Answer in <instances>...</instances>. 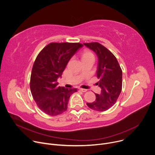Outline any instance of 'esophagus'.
<instances>
[{"mask_svg": "<svg viewBox=\"0 0 155 155\" xmlns=\"http://www.w3.org/2000/svg\"><path fill=\"white\" fill-rule=\"evenodd\" d=\"M78 91H81V92H86V90L85 89H82V88H78L77 89Z\"/></svg>", "mask_w": 155, "mask_h": 155, "instance_id": "obj_1", "label": "esophagus"}]
</instances>
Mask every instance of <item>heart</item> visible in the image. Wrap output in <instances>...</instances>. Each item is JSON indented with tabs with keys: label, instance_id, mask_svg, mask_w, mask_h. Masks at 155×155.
<instances>
[{
	"label": "heart",
	"instance_id": "1",
	"mask_svg": "<svg viewBox=\"0 0 155 155\" xmlns=\"http://www.w3.org/2000/svg\"><path fill=\"white\" fill-rule=\"evenodd\" d=\"M88 58H94L93 53L89 50H84L81 54V59H85Z\"/></svg>",
	"mask_w": 155,
	"mask_h": 155
}]
</instances>
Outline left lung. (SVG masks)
Returning a JSON list of instances; mask_svg holds the SVG:
<instances>
[{"mask_svg": "<svg viewBox=\"0 0 155 155\" xmlns=\"http://www.w3.org/2000/svg\"><path fill=\"white\" fill-rule=\"evenodd\" d=\"M94 51L98 57L97 84L101 88L99 94H96V101L87 103L90 108L104 112L112 107L117 102L122 90V70L114 54L97 42L84 43Z\"/></svg>", "mask_w": 155, "mask_h": 155, "instance_id": "1", "label": "left lung"}]
</instances>
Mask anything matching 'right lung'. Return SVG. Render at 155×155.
<instances>
[{
    "label": "right lung",
    "instance_id": "1",
    "mask_svg": "<svg viewBox=\"0 0 155 155\" xmlns=\"http://www.w3.org/2000/svg\"><path fill=\"white\" fill-rule=\"evenodd\" d=\"M83 46L80 43H50L37 56L30 88L37 106L46 114L56 116L66 111L71 96L77 91L76 88L58 86L57 80L71 58Z\"/></svg>",
    "mask_w": 155,
    "mask_h": 155
}]
</instances>
